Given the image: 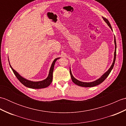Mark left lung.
<instances>
[{
	"label": "left lung",
	"instance_id": "1",
	"mask_svg": "<svg viewBox=\"0 0 126 126\" xmlns=\"http://www.w3.org/2000/svg\"><path fill=\"white\" fill-rule=\"evenodd\" d=\"M103 20L105 21V22L110 27V28L111 29V30H112V28L110 25V24L109 23V22L108 21V20L107 19H106V18L102 17ZM114 43H115V52H114V61L113 64L111 65V66L108 69V70L106 72V73H104L100 79H98L96 80V81H94V82H83L81 81H79V80L76 79L75 77L73 76L72 75L71 71L70 70V76H71V78L72 81L75 84H76L77 85H79L80 87H95L96 85H97L98 84H101L102 82H103L104 80L106 79L108 76V75H109V74L110 73V72L111 71L112 69H113L114 64H115V60H116V39H115V37H114Z\"/></svg>",
	"mask_w": 126,
	"mask_h": 126
}]
</instances>
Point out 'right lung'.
Here are the masks:
<instances>
[{"mask_svg": "<svg viewBox=\"0 0 126 126\" xmlns=\"http://www.w3.org/2000/svg\"><path fill=\"white\" fill-rule=\"evenodd\" d=\"M59 58H56L55 59V60L53 61L51 66L50 67L49 75H48L47 78L44 80H43V81H38V82L31 81L24 78H23V77L21 76L17 71H16L14 69L12 68V66H11L10 63L9 64H10V66L11 68L12 69L13 73H14V74L15 75L16 77H17L19 81L22 83L24 85H25V86L26 87L32 88V89H41V88H44L48 87L51 83V82L52 81V75H53V68H54L55 63L56 62V61H57Z\"/></svg>", "mask_w": 126, "mask_h": 126, "instance_id": "right-lung-1", "label": "right lung"}]
</instances>
